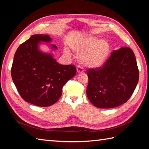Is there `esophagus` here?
Masks as SVG:
<instances>
[{
	"label": "esophagus",
	"mask_w": 149,
	"mask_h": 149,
	"mask_svg": "<svg viewBox=\"0 0 149 149\" xmlns=\"http://www.w3.org/2000/svg\"><path fill=\"white\" fill-rule=\"evenodd\" d=\"M76 70H77L78 73H84V70L83 68V67L81 66H78L77 69Z\"/></svg>",
	"instance_id": "34e87169"
}]
</instances>
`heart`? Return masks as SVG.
Wrapping results in <instances>:
<instances>
[{
  "label": "heart",
  "mask_w": 149,
  "mask_h": 149,
  "mask_svg": "<svg viewBox=\"0 0 149 149\" xmlns=\"http://www.w3.org/2000/svg\"><path fill=\"white\" fill-rule=\"evenodd\" d=\"M73 50L80 54L79 58L83 63L92 68L102 66L106 61L110 52L111 46L107 41L100 40L94 36H88L81 41L72 45ZM68 55L70 52L65 49Z\"/></svg>",
  "instance_id": "obj_1"
}]
</instances>
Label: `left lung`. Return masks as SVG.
Segmentation results:
<instances>
[{
    "label": "left lung",
    "instance_id": "8db88e82",
    "mask_svg": "<svg viewBox=\"0 0 149 149\" xmlns=\"http://www.w3.org/2000/svg\"><path fill=\"white\" fill-rule=\"evenodd\" d=\"M87 96L99 108H113L128 101L136 89L139 73L134 53L129 47L112 52L105 64L87 70Z\"/></svg>",
    "mask_w": 149,
    "mask_h": 149
}]
</instances>
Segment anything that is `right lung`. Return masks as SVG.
Returning <instances> with one entry per match:
<instances>
[{
	"mask_svg": "<svg viewBox=\"0 0 149 149\" xmlns=\"http://www.w3.org/2000/svg\"><path fill=\"white\" fill-rule=\"evenodd\" d=\"M49 36L37 34L21 44L13 58L11 75L21 97L40 107L56 103L61 96L62 88L76 75L74 65H63L54 59L52 53L40 50L41 42H52ZM52 49H57L51 44Z\"/></svg>",
	"mask_w": 149,
	"mask_h": 149,
	"instance_id": "add662e5",
	"label": "right lung"
}]
</instances>
